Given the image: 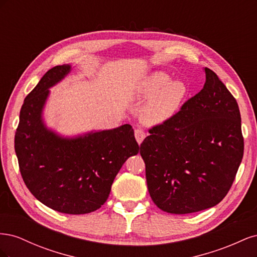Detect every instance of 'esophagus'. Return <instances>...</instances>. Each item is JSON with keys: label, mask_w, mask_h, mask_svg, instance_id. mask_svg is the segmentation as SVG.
<instances>
[{"label": "esophagus", "mask_w": 257, "mask_h": 257, "mask_svg": "<svg viewBox=\"0 0 257 257\" xmlns=\"http://www.w3.org/2000/svg\"><path fill=\"white\" fill-rule=\"evenodd\" d=\"M135 137H136L137 143H138L139 145H141V144L143 143L144 139H145V137H146V133L144 132V130L141 128V127L136 128V130H135Z\"/></svg>", "instance_id": "1"}]
</instances>
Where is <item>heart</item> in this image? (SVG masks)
<instances>
[{
	"mask_svg": "<svg viewBox=\"0 0 257 257\" xmlns=\"http://www.w3.org/2000/svg\"><path fill=\"white\" fill-rule=\"evenodd\" d=\"M169 80L170 77L163 72L154 73L146 80L143 87L144 95L154 94L143 110V120L146 123L165 121L180 107L186 94L185 84L180 80Z\"/></svg>",
	"mask_w": 257,
	"mask_h": 257,
	"instance_id": "1",
	"label": "heart"
}]
</instances>
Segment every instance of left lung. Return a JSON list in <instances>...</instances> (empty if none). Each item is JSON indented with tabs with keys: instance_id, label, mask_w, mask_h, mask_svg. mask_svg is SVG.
Wrapping results in <instances>:
<instances>
[{
	"instance_id": "left-lung-1",
	"label": "left lung",
	"mask_w": 257,
	"mask_h": 257,
	"mask_svg": "<svg viewBox=\"0 0 257 257\" xmlns=\"http://www.w3.org/2000/svg\"><path fill=\"white\" fill-rule=\"evenodd\" d=\"M206 82L141 145L148 190L161 210L186 214L226 196L243 157L236 98L206 67Z\"/></svg>"
}]
</instances>
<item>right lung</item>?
<instances>
[{
    "label": "right lung",
    "mask_w": 257,
    "mask_h": 257,
    "mask_svg": "<svg viewBox=\"0 0 257 257\" xmlns=\"http://www.w3.org/2000/svg\"><path fill=\"white\" fill-rule=\"evenodd\" d=\"M71 71L54 66L27 95L15 134L21 177L34 197L58 212L84 214L107 200L116 174L139 146L130 124L76 138L47 130L42 111L49 88Z\"/></svg>",
    "instance_id": "obj_1"
}]
</instances>
